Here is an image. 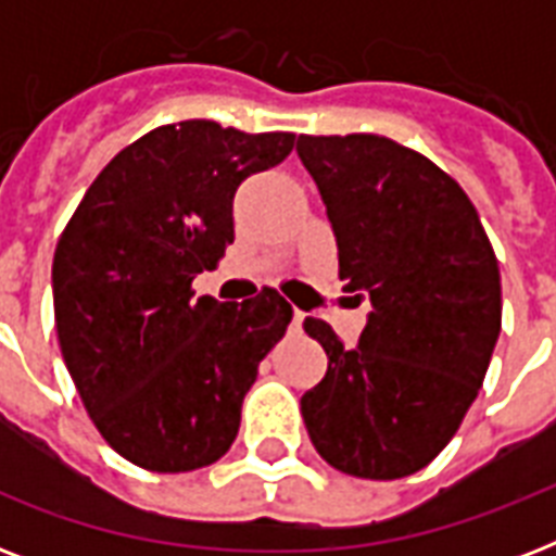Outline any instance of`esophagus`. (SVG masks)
Wrapping results in <instances>:
<instances>
[{
	"label": "esophagus",
	"mask_w": 556,
	"mask_h": 556,
	"mask_svg": "<svg viewBox=\"0 0 556 556\" xmlns=\"http://www.w3.org/2000/svg\"><path fill=\"white\" fill-rule=\"evenodd\" d=\"M303 320H305V314L300 312V308H294V320H291V326H294V329L300 331V326H303Z\"/></svg>",
	"instance_id": "34e87169"
}]
</instances>
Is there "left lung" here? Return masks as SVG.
Wrapping results in <instances>:
<instances>
[{
    "label": "left lung",
    "mask_w": 556,
    "mask_h": 556,
    "mask_svg": "<svg viewBox=\"0 0 556 556\" xmlns=\"http://www.w3.org/2000/svg\"><path fill=\"white\" fill-rule=\"evenodd\" d=\"M346 291L369 296L357 346L326 320V378L300 401L331 467L404 479L447 447L482 389L502 329L500 262L467 192L421 152L380 135H300Z\"/></svg>",
    "instance_id": "1"
}]
</instances>
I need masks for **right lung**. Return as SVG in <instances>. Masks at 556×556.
<instances>
[{"instance_id": "right-lung-1", "label": "right lung", "mask_w": 556, "mask_h": 556, "mask_svg": "<svg viewBox=\"0 0 556 556\" xmlns=\"http://www.w3.org/2000/svg\"><path fill=\"white\" fill-rule=\"evenodd\" d=\"M291 132L216 121L152 129L109 161L54 251L56 338L83 406L115 453L152 473L225 456L260 361L291 323L274 288L192 296L233 242V195L277 167Z\"/></svg>"}]
</instances>
